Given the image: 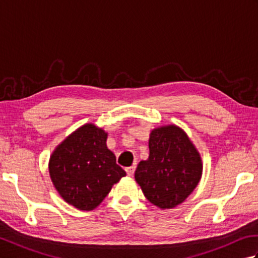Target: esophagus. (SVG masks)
<instances>
[{
    "label": "esophagus",
    "mask_w": 258,
    "mask_h": 258,
    "mask_svg": "<svg viewBox=\"0 0 258 258\" xmlns=\"http://www.w3.org/2000/svg\"><path fill=\"white\" fill-rule=\"evenodd\" d=\"M135 168H136L135 164H134V165H132V166H130V167H126V173H127V175H130V176H132V175L135 172Z\"/></svg>",
    "instance_id": "esophagus-1"
}]
</instances>
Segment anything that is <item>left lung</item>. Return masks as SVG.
I'll use <instances>...</instances> for the list:
<instances>
[{
  "mask_svg": "<svg viewBox=\"0 0 258 258\" xmlns=\"http://www.w3.org/2000/svg\"><path fill=\"white\" fill-rule=\"evenodd\" d=\"M149 147L150 156L139 163L135 179L152 204L173 208L199 184L201 156L184 131L175 125L153 130Z\"/></svg>",
  "mask_w": 258,
  "mask_h": 258,
  "instance_id": "left-lung-1",
  "label": "left lung"
}]
</instances>
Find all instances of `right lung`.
Wrapping results in <instances>:
<instances>
[{
  "label": "right lung",
  "mask_w": 258,
  "mask_h": 258,
  "mask_svg": "<svg viewBox=\"0 0 258 258\" xmlns=\"http://www.w3.org/2000/svg\"><path fill=\"white\" fill-rule=\"evenodd\" d=\"M106 139L107 134L95 125H83L64 140L50 158L54 186L79 210H94L126 175L107 149Z\"/></svg>",
  "instance_id": "obj_1"
}]
</instances>
